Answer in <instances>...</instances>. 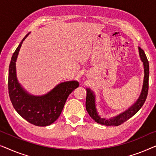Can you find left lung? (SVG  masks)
Returning a JSON list of instances; mask_svg holds the SVG:
<instances>
[{
  "instance_id": "obj_1",
  "label": "left lung",
  "mask_w": 156,
  "mask_h": 156,
  "mask_svg": "<svg viewBox=\"0 0 156 156\" xmlns=\"http://www.w3.org/2000/svg\"><path fill=\"white\" fill-rule=\"evenodd\" d=\"M138 52H139V56L140 60H141L143 65H144V82H143V87L138 99L127 110L124 111L123 112L111 119L101 118V116L99 114V113L97 112V109L96 108V96L94 94L93 91H91L89 88H87L86 109L89 114V116L97 123L104 126H117L122 124L123 123L126 121L128 119L131 118L133 115H135L140 110V108L144 105L145 101H146L148 91L149 65L148 59H147L144 51L141 48H139V47H138Z\"/></svg>"
}]
</instances>
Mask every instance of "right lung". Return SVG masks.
Here are the masks:
<instances>
[{
	"label": "right lung",
	"mask_w": 156,
	"mask_h": 156,
	"mask_svg": "<svg viewBox=\"0 0 156 156\" xmlns=\"http://www.w3.org/2000/svg\"><path fill=\"white\" fill-rule=\"evenodd\" d=\"M30 33L25 36L12 56L8 72V92L14 108L23 119L37 126H47L59 118L68 97L79 87V82H62L42 96L27 92L17 78L16 62L23 42Z\"/></svg>",
	"instance_id": "add662e5"
}]
</instances>
